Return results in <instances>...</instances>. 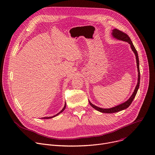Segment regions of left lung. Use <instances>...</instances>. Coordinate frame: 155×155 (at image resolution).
Returning a JSON list of instances; mask_svg holds the SVG:
<instances>
[{"label":"left lung","instance_id":"left-lung-1","mask_svg":"<svg viewBox=\"0 0 155 155\" xmlns=\"http://www.w3.org/2000/svg\"><path fill=\"white\" fill-rule=\"evenodd\" d=\"M112 37L114 38H116L117 39L120 40V41H125L127 42V43L130 45V48L132 50V51L134 52L135 57H136V61H137V69H138V82H137V85H136V87L134 90V91L133 93V94H132V96L129 97V99L126 101L125 102L116 106L115 107H111V108H108V109H103V108H101L97 107L94 104H93L90 101H89V103L91 105V107H93L94 109H96L97 110L100 111L101 112H103V113H107V114H110V113H114V112H117L120 110H122L124 109H125L127 108L128 107H129V106L131 104L132 102L133 101L134 99L135 98L136 94L137 93V91L138 90L139 86H140V68H139V59H138V53L137 51L136 50V49L135 48L132 41L130 40V38H129V36L127 35L126 33H124V32L117 30V29H114L112 30Z\"/></svg>","mask_w":155,"mask_h":155}]
</instances>
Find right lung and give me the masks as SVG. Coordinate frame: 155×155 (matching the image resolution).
<instances>
[{"instance_id":"obj_1","label":"right lung","mask_w":155,"mask_h":155,"mask_svg":"<svg viewBox=\"0 0 155 155\" xmlns=\"http://www.w3.org/2000/svg\"><path fill=\"white\" fill-rule=\"evenodd\" d=\"M65 107H66V103H65V106H64V107H63V109L59 112V113H58L57 114H55V116H52V117H42L41 119H51V118H53V117H55V116H58L59 114H61V112H62L64 110H65Z\"/></svg>"}]
</instances>
